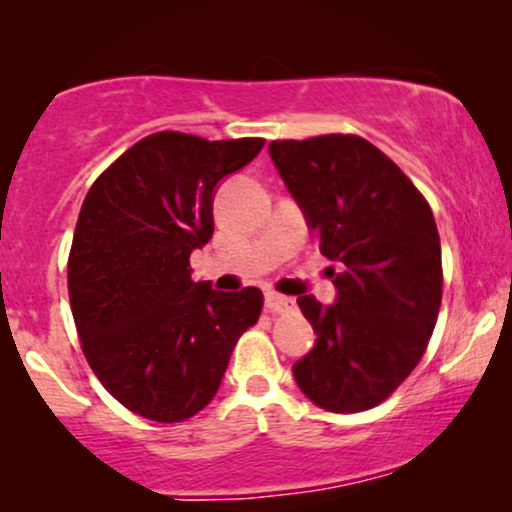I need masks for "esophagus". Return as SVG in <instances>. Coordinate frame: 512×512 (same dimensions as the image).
Returning <instances> with one entry per match:
<instances>
[{"instance_id": "1", "label": "esophagus", "mask_w": 512, "mask_h": 512, "mask_svg": "<svg viewBox=\"0 0 512 512\" xmlns=\"http://www.w3.org/2000/svg\"><path fill=\"white\" fill-rule=\"evenodd\" d=\"M267 308H269V310L293 308V298L281 296V293H276V291H269V293H267Z\"/></svg>"}]
</instances>
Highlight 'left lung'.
<instances>
[{"label":"left lung","mask_w":512,"mask_h":512,"mask_svg":"<svg viewBox=\"0 0 512 512\" xmlns=\"http://www.w3.org/2000/svg\"><path fill=\"white\" fill-rule=\"evenodd\" d=\"M274 166L330 269L337 303L301 296L317 334L293 378L317 407L337 414L385 402L426 354L443 298L433 211L392 158L356 134L276 139Z\"/></svg>","instance_id":"obj_1"}]
</instances>
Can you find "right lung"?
<instances>
[{"instance_id":"add662e5","label":"right lung","mask_w":512,"mask_h":512,"mask_svg":"<svg viewBox=\"0 0 512 512\" xmlns=\"http://www.w3.org/2000/svg\"><path fill=\"white\" fill-rule=\"evenodd\" d=\"M262 146L260 137L149 134L81 204L67 262L76 334L105 390L144 419L178 424L207 407L233 346L260 320V289L197 284L190 252L214 233L216 182Z\"/></svg>"}]
</instances>
